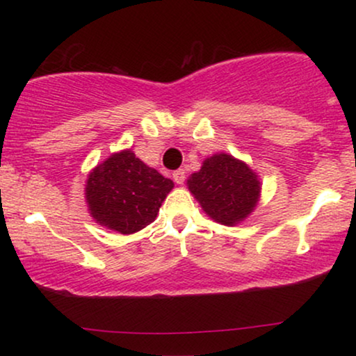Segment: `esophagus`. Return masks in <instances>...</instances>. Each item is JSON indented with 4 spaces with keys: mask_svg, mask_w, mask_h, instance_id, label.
Here are the masks:
<instances>
[{
    "mask_svg": "<svg viewBox=\"0 0 356 356\" xmlns=\"http://www.w3.org/2000/svg\"><path fill=\"white\" fill-rule=\"evenodd\" d=\"M173 179L177 184H183L184 179H186V175H184V170H177L173 172Z\"/></svg>",
    "mask_w": 356,
    "mask_h": 356,
    "instance_id": "esophagus-1",
    "label": "esophagus"
}]
</instances>
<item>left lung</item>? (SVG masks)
Wrapping results in <instances>:
<instances>
[{"mask_svg":"<svg viewBox=\"0 0 356 356\" xmlns=\"http://www.w3.org/2000/svg\"><path fill=\"white\" fill-rule=\"evenodd\" d=\"M186 186L207 217L235 227L254 212L262 183L246 162L220 152L204 160L201 170L188 178Z\"/></svg>","mask_w":356,"mask_h":356,"instance_id":"8db88e82","label":"left lung"}]
</instances>
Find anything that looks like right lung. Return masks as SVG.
Masks as SVG:
<instances>
[{
    "label": "right lung",
    "instance_id": "1",
    "mask_svg": "<svg viewBox=\"0 0 356 356\" xmlns=\"http://www.w3.org/2000/svg\"><path fill=\"white\" fill-rule=\"evenodd\" d=\"M173 188L172 179L124 149L90 170L84 194L90 217L99 225L133 235L155 220Z\"/></svg>",
    "mask_w": 356,
    "mask_h": 356
}]
</instances>
